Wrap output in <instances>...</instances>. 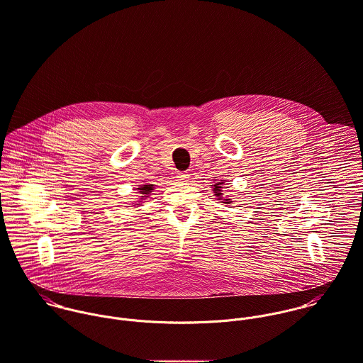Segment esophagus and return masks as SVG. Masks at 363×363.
Segmentation results:
<instances>
[{"mask_svg":"<svg viewBox=\"0 0 363 363\" xmlns=\"http://www.w3.org/2000/svg\"><path fill=\"white\" fill-rule=\"evenodd\" d=\"M188 178H189V177H188V174H184V172H182V174H178V179H179V181H182V182H185Z\"/></svg>","mask_w":363,"mask_h":363,"instance_id":"esophagus-1","label":"esophagus"}]
</instances>
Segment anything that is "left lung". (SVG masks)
Returning a JSON list of instances; mask_svg holds the SVG:
<instances>
[{
    "mask_svg": "<svg viewBox=\"0 0 363 363\" xmlns=\"http://www.w3.org/2000/svg\"><path fill=\"white\" fill-rule=\"evenodd\" d=\"M224 181H220L216 182L213 186V192H215V196L218 198V201H221V203H225V205H230L231 203V199H227V198H223V188H224Z\"/></svg>",
    "mask_w": 363,
    "mask_h": 363,
    "instance_id": "left-lung-1",
    "label": "left lung"
}]
</instances>
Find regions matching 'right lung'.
<instances>
[{"label":"right lung","mask_w":363,"mask_h":363,"mask_svg":"<svg viewBox=\"0 0 363 363\" xmlns=\"http://www.w3.org/2000/svg\"><path fill=\"white\" fill-rule=\"evenodd\" d=\"M152 189H154V185H152V184H147V185H140V188H138L139 194L142 195V196H140V198H142V201H145V199H147V198H148V196L151 195ZM138 205H140V203H138Z\"/></svg>","instance_id":"add662e5"}]
</instances>
